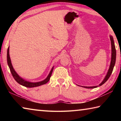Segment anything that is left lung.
I'll use <instances>...</instances> for the list:
<instances>
[{"label": "left lung", "instance_id": "8db88e82", "mask_svg": "<svg viewBox=\"0 0 121 121\" xmlns=\"http://www.w3.org/2000/svg\"><path fill=\"white\" fill-rule=\"evenodd\" d=\"M110 40H111V62H110V65L109 66V69L108 70V71L107 73V75L105 76L102 82L100 83L99 86H101L102 85H103L104 83H106L108 79H109L110 78V75H111L112 73L113 70L114 66L115 63V61H116V49H115V45H114V42L113 40V38L112 36L111 35L110 36ZM98 86H90V87H87V86H82V87H84V88H96Z\"/></svg>", "mask_w": 121, "mask_h": 121}]
</instances>
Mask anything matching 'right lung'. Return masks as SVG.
Returning a JSON list of instances; mask_svg holds the SVG:
<instances>
[{"label":"right lung","instance_id":"obj_1","mask_svg":"<svg viewBox=\"0 0 121 121\" xmlns=\"http://www.w3.org/2000/svg\"><path fill=\"white\" fill-rule=\"evenodd\" d=\"M7 63H8V65L9 67L10 71H11L12 75L13 77V78H14L15 80L16 81V82H17L19 84L21 85L26 87H29V88H32V87L39 86L40 85H42L47 83V82H48V81L50 80V78L51 77V74H52V71L54 67V66H53L52 69H51L49 74H48V75L47 76V78H46L44 80L40 82H35L34 83V82H29L25 80V79H24L23 78H21V77L18 75L16 72L15 71L14 69H13V66L12 65L11 59L10 58L9 46L8 47V50H7Z\"/></svg>","mask_w":121,"mask_h":121}]
</instances>
